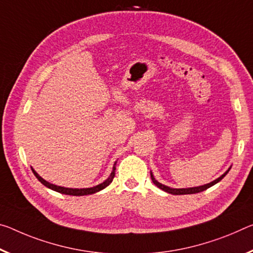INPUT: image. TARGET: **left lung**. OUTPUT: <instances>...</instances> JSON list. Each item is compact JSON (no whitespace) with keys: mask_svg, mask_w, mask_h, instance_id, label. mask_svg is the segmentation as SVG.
<instances>
[{"mask_svg":"<svg viewBox=\"0 0 253 253\" xmlns=\"http://www.w3.org/2000/svg\"><path fill=\"white\" fill-rule=\"evenodd\" d=\"M230 169H231V167L228 168L227 171L224 172V173H223L222 175H220L219 178L215 179L214 181L204 184V186H199V187H191V188H170V187L166 186V184H162L161 182H159L158 180H156V179L154 178V175H153V173H152V172H151V179H152V181H153V183L155 184L156 187H159L160 189H162L163 191L168 192V194H172V195H190V194H197V192H202V191H204V190L208 189V188H211V186H214V184H216L217 182H219L220 180H222V179L227 174V172L230 171Z\"/></svg>","mask_w":253,"mask_h":253,"instance_id":"obj_1","label":"left lung"}]
</instances>
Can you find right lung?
Returning a JSON list of instances; mask_svg holds the SVG:
<instances>
[{
	"mask_svg": "<svg viewBox=\"0 0 253 253\" xmlns=\"http://www.w3.org/2000/svg\"><path fill=\"white\" fill-rule=\"evenodd\" d=\"M116 163L114 164V167H112V171L108 179H106L105 181L102 183H99L98 186H94V187H91V188H81V189H79V188H65V187H61V186H56V184H53L50 182L46 181L45 179H42L40 175L36 172L33 167H31V170H33L34 174L36 175V178H37L40 182H42L43 186H46L47 188H49V189L54 190V191H57V192H61V194L64 195H71V196H85V195H92V194H95V192H98L100 190L105 189L106 187L109 186V184L112 182V180L115 178V170H116Z\"/></svg>",
	"mask_w": 253,
	"mask_h": 253,
	"instance_id": "add662e5",
	"label": "right lung"
}]
</instances>
